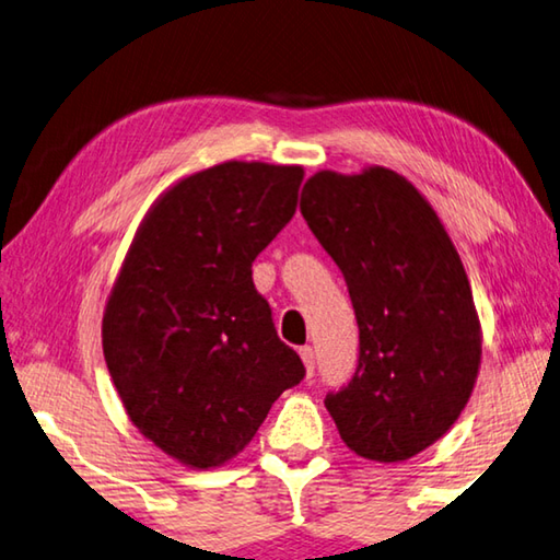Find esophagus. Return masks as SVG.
<instances>
[{
	"instance_id": "1",
	"label": "esophagus",
	"mask_w": 560,
	"mask_h": 560,
	"mask_svg": "<svg viewBox=\"0 0 560 560\" xmlns=\"http://www.w3.org/2000/svg\"><path fill=\"white\" fill-rule=\"evenodd\" d=\"M299 353H301L303 365H306V373L314 375V371H316V350L311 348V346H303Z\"/></svg>"
}]
</instances>
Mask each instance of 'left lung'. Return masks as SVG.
Returning <instances> with one entry per match:
<instances>
[{"label": "left lung", "mask_w": 560, "mask_h": 560, "mask_svg": "<svg viewBox=\"0 0 560 560\" xmlns=\"http://www.w3.org/2000/svg\"><path fill=\"white\" fill-rule=\"evenodd\" d=\"M301 214L343 271L360 348L326 407L350 450L402 462L447 432L477 381L481 336L469 279L430 202L387 167L324 170Z\"/></svg>", "instance_id": "8db88e82"}]
</instances>
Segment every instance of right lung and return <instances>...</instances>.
<instances>
[{"mask_svg":"<svg viewBox=\"0 0 560 560\" xmlns=\"http://www.w3.org/2000/svg\"><path fill=\"white\" fill-rule=\"evenodd\" d=\"M299 165L222 163L160 197L103 316V355L136 428L185 464L242 452L306 375L252 261L291 222Z\"/></svg>","mask_w":560,"mask_h":560,"instance_id":"obj_1","label":"right lung"}]
</instances>
